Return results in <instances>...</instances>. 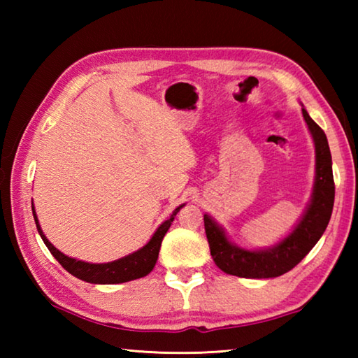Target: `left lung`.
<instances>
[{
	"mask_svg": "<svg viewBox=\"0 0 358 358\" xmlns=\"http://www.w3.org/2000/svg\"><path fill=\"white\" fill-rule=\"evenodd\" d=\"M314 147H316V180L310 205L300 222L280 243L266 250L250 251L230 243L224 229L213 217L203 215L205 234L215 264L227 275L240 278H276L300 262L310 252L329 226L333 202H335V181L331 171V155L325 132L314 123L305 108H301Z\"/></svg>",
	"mask_w": 358,
	"mask_h": 358,
	"instance_id": "8db88e82",
	"label": "left lung"
}]
</instances>
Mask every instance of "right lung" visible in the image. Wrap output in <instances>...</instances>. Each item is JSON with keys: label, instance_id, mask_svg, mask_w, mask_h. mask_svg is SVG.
Segmentation results:
<instances>
[{"label": "right lung", "instance_id": "1", "mask_svg": "<svg viewBox=\"0 0 358 358\" xmlns=\"http://www.w3.org/2000/svg\"><path fill=\"white\" fill-rule=\"evenodd\" d=\"M183 207L185 203L175 208L171 217L156 229L153 237H151L148 243L143 248H141V250L129 254V256H124L107 264H88V262H82V260L68 257L62 251H58L57 248L47 240V237L39 226L34 207H33V216L36 221V227H38V232L41 235L42 241H44L45 246L48 248V251L52 252V256L55 257L58 262L62 264L63 268L68 270L72 276L92 284H120V282H128V281L147 276L150 271L155 268L157 256H159L162 238H164V235L167 234V230L171 227V224L175 220V216H177L180 208Z\"/></svg>", "mask_w": 358, "mask_h": 358}]
</instances>
